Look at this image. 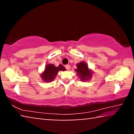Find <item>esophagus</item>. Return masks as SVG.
Returning a JSON list of instances; mask_svg holds the SVG:
<instances>
[{
	"mask_svg": "<svg viewBox=\"0 0 134 134\" xmlns=\"http://www.w3.org/2000/svg\"><path fill=\"white\" fill-rule=\"evenodd\" d=\"M65 69H66L67 70H69L70 69V65H69V64H67V65H65Z\"/></svg>",
	"mask_w": 134,
	"mask_h": 134,
	"instance_id": "esophagus-1",
	"label": "esophagus"
}]
</instances>
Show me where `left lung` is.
Returning a JSON list of instances; mask_svg holds the SVG:
<instances>
[{"mask_svg": "<svg viewBox=\"0 0 134 134\" xmlns=\"http://www.w3.org/2000/svg\"><path fill=\"white\" fill-rule=\"evenodd\" d=\"M77 69L76 70V71L77 72V75L80 77L81 80L86 81L88 79L91 78L92 72L88 69V66L86 63L85 62H81L77 64Z\"/></svg>", "mask_w": 134, "mask_h": 134, "instance_id": "8db88e82", "label": "left lung"}]
</instances>
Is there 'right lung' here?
Instances as JSON below:
<instances>
[{
	"label": "right lung",
	"mask_w": 134,
	"mask_h": 134,
	"mask_svg": "<svg viewBox=\"0 0 134 134\" xmlns=\"http://www.w3.org/2000/svg\"><path fill=\"white\" fill-rule=\"evenodd\" d=\"M65 68L63 65L60 64L58 67H55L53 64H47L41 75V78L46 82H49L54 80L59 71H65Z\"/></svg>",
	"instance_id": "add662e5"
}]
</instances>
